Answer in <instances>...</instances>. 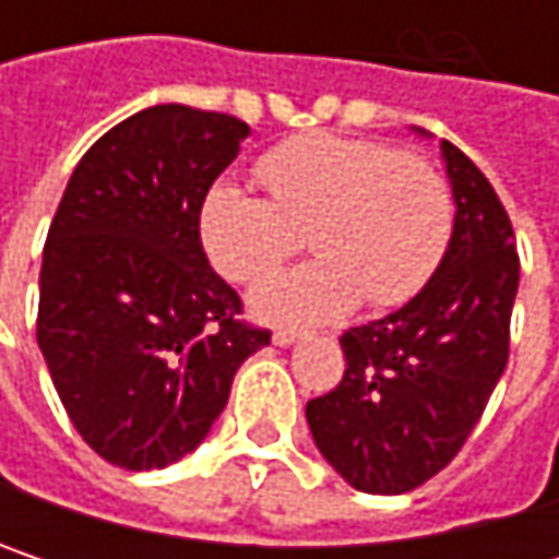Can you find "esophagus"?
<instances>
[{"instance_id":"1","label":"esophagus","mask_w":559,"mask_h":559,"mask_svg":"<svg viewBox=\"0 0 559 559\" xmlns=\"http://www.w3.org/2000/svg\"><path fill=\"white\" fill-rule=\"evenodd\" d=\"M275 346H294L297 340H304V333L300 330H290V326H281V330H275Z\"/></svg>"}]
</instances>
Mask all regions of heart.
<instances>
[{
    "mask_svg": "<svg viewBox=\"0 0 559 559\" xmlns=\"http://www.w3.org/2000/svg\"><path fill=\"white\" fill-rule=\"evenodd\" d=\"M269 197L216 183L200 210V239L219 275L239 284L287 262L304 233L320 259L262 281L252 310L272 323H326L362 297L411 300L437 272L453 233V193L417 152L333 132L297 135L259 162Z\"/></svg>",
    "mask_w": 559,
    "mask_h": 559,
    "instance_id": "obj_1",
    "label": "heart"
}]
</instances>
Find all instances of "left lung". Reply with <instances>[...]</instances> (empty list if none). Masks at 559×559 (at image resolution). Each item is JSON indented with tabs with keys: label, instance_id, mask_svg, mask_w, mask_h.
Segmentation results:
<instances>
[{
	"label": "left lung",
	"instance_id": "left-lung-1",
	"mask_svg": "<svg viewBox=\"0 0 559 559\" xmlns=\"http://www.w3.org/2000/svg\"><path fill=\"white\" fill-rule=\"evenodd\" d=\"M440 152L456 200L443 262L401 310L340 336V385L307 401L323 460L372 496L433 479L463 450L508 362L514 229L486 174L450 142Z\"/></svg>",
	"mask_w": 559,
	"mask_h": 559
}]
</instances>
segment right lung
<instances>
[{"label":"right lung","mask_w":559,"mask_h":559,"mask_svg":"<svg viewBox=\"0 0 559 559\" xmlns=\"http://www.w3.org/2000/svg\"><path fill=\"white\" fill-rule=\"evenodd\" d=\"M249 126L180 103L109 129L70 174L41 259L38 346L57 397L106 463L165 469L223 414L272 343L200 242V210Z\"/></svg>","instance_id":"1"}]
</instances>
